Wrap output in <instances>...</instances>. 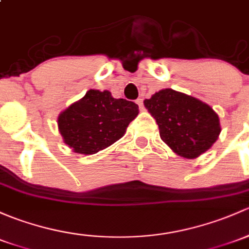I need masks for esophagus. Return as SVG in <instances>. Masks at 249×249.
I'll use <instances>...</instances> for the list:
<instances>
[{
    "label": "esophagus",
    "mask_w": 249,
    "mask_h": 249,
    "mask_svg": "<svg viewBox=\"0 0 249 249\" xmlns=\"http://www.w3.org/2000/svg\"><path fill=\"white\" fill-rule=\"evenodd\" d=\"M136 104L138 105V107H140V109H144V105H143V99H137V100H136Z\"/></svg>",
    "instance_id": "1"
}]
</instances>
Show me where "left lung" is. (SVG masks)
<instances>
[{"label": "left lung", "mask_w": 249, "mask_h": 249, "mask_svg": "<svg viewBox=\"0 0 249 249\" xmlns=\"http://www.w3.org/2000/svg\"><path fill=\"white\" fill-rule=\"evenodd\" d=\"M144 106L158 123L161 140L182 158H198L221 132L219 118L208 104L171 88L145 99Z\"/></svg>", "instance_id": "left-lung-1"}]
</instances>
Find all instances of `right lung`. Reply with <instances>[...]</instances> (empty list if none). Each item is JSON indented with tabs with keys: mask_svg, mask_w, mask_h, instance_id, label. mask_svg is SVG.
<instances>
[{
	"mask_svg": "<svg viewBox=\"0 0 249 249\" xmlns=\"http://www.w3.org/2000/svg\"><path fill=\"white\" fill-rule=\"evenodd\" d=\"M137 114L138 105L132 101L89 89L59 114L58 130L75 153L91 155L120 140Z\"/></svg>",
	"mask_w": 249,
	"mask_h": 249,
	"instance_id": "add662e5",
	"label": "right lung"
}]
</instances>
